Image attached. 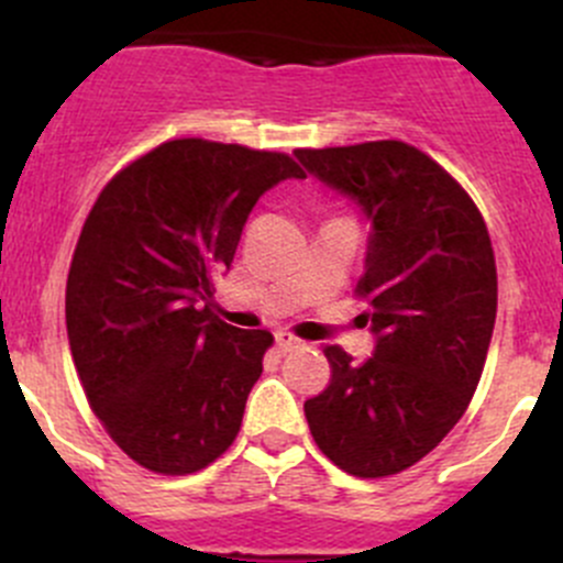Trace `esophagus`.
Returning <instances> with one entry per match:
<instances>
[{"mask_svg": "<svg viewBox=\"0 0 563 563\" xmlns=\"http://www.w3.org/2000/svg\"><path fill=\"white\" fill-rule=\"evenodd\" d=\"M275 343H277V349L283 351V354H288V351L305 349L302 340L294 338V334H288V332H277V334H275Z\"/></svg>", "mask_w": 563, "mask_h": 563, "instance_id": "1", "label": "esophagus"}]
</instances>
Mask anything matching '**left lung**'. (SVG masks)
I'll list each match as a JSON object with an SVG mask.
<instances>
[{
	"instance_id": "8db88e82",
	"label": "left lung",
	"mask_w": 563,
	"mask_h": 563,
	"mask_svg": "<svg viewBox=\"0 0 563 563\" xmlns=\"http://www.w3.org/2000/svg\"><path fill=\"white\" fill-rule=\"evenodd\" d=\"M305 172L371 223L356 291L376 349L329 345L332 382L305 402L318 450L354 476L408 468L441 444L479 384L496 323V258L468 192L402 141L297 150Z\"/></svg>"
}]
</instances>
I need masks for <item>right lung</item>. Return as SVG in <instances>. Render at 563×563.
<instances>
[{"instance_id": "obj_1", "label": "right lung", "mask_w": 563, "mask_h": 563, "mask_svg": "<svg viewBox=\"0 0 563 563\" xmlns=\"http://www.w3.org/2000/svg\"><path fill=\"white\" fill-rule=\"evenodd\" d=\"M305 179L280 152L166 141L95 201L67 275L65 318L87 400L119 450L157 474H192L236 439L272 345L214 316L255 201Z\"/></svg>"}]
</instances>
